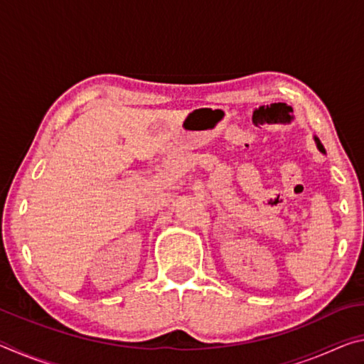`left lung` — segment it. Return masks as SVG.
<instances>
[{"instance_id": "1", "label": "left lung", "mask_w": 364, "mask_h": 364, "mask_svg": "<svg viewBox=\"0 0 364 364\" xmlns=\"http://www.w3.org/2000/svg\"><path fill=\"white\" fill-rule=\"evenodd\" d=\"M315 143H316V147H318V151L319 152H323V154H326V149H324V146L321 144V141H319L316 136H315Z\"/></svg>"}]
</instances>
